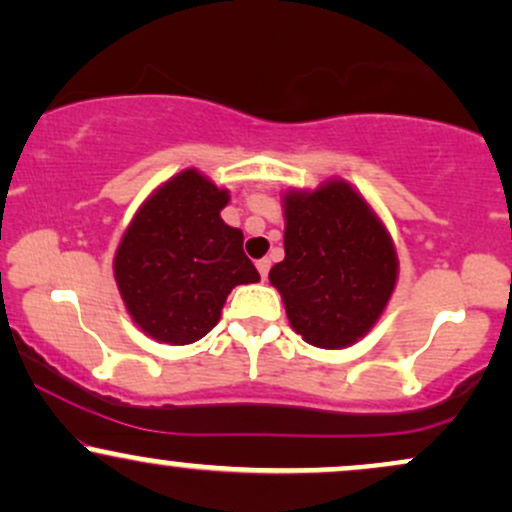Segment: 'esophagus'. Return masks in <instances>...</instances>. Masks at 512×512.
Wrapping results in <instances>:
<instances>
[{"label": "esophagus", "instance_id": "34e87169", "mask_svg": "<svg viewBox=\"0 0 512 512\" xmlns=\"http://www.w3.org/2000/svg\"><path fill=\"white\" fill-rule=\"evenodd\" d=\"M269 267H272V262H269L267 257H264V260H257V272H260L262 279H267V274H269Z\"/></svg>", "mask_w": 512, "mask_h": 512}]
</instances>
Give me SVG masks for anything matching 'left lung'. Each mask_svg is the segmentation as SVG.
<instances>
[{"label": "left lung", "instance_id": "1", "mask_svg": "<svg viewBox=\"0 0 512 512\" xmlns=\"http://www.w3.org/2000/svg\"><path fill=\"white\" fill-rule=\"evenodd\" d=\"M286 257L269 269L291 327L320 349L366 337L397 284L385 223L346 180L284 195Z\"/></svg>", "mask_w": 512, "mask_h": 512}]
</instances>
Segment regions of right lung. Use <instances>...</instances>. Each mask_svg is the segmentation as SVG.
<instances>
[{"instance_id": "right-lung-1", "label": "right lung", "mask_w": 512, "mask_h": 512, "mask_svg": "<svg viewBox=\"0 0 512 512\" xmlns=\"http://www.w3.org/2000/svg\"><path fill=\"white\" fill-rule=\"evenodd\" d=\"M228 190L195 168L154 190L115 252V281L137 327L163 344H192L219 322L228 293L260 281L243 231L221 219Z\"/></svg>"}]
</instances>
